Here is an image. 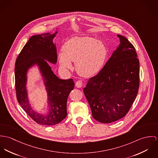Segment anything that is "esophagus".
<instances>
[{"label": "esophagus", "instance_id": "1", "mask_svg": "<svg viewBox=\"0 0 158 158\" xmlns=\"http://www.w3.org/2000/svg\"><path fill=\"white\" fill-rule=\"evenodd\" d=\"M82 85H83V84H82V82L81 81H78L76 82V87L81 88L82 87Z\"/></svg>", "mask_w": 158, "mask_h": 158}]
</instances>
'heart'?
Returning a JSON list of instances; mask_svg holds the SVG:
<instances>
[{"instance_id": "b5f03b06", "label": "heart", "mask_w": 158, "mask_h": 158, "mask_svg": "<svg viewBox=\"0 0 158 158\" xmlns=\"http://www.w3.org/2000/svg\"><path fill=\"white\" fill-rule=\"evenodd\" d=\"M108 51L105 45L90 37H74L63 47V52L58 54L60 67L71 70V62L81 76L88 77L97 74L105 64Z\"/></svg>"}]
</instances>
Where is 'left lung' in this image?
I'll return each instance as SVG.
<instances>
[{
  "instance_id": "1",
  "label": "left lung",
  "mask_w": 158,
  "mask_h": 158,
  "mask_svg": "<svg viewBox=\"0 0 158 158\" xmlns=\"http://www.w3.org/2000/svg\"><path fill=\"white\" fill-rule=\"evenodd\" d=\"M117 36L119 45L102 70L83 88L93 118L104 123L127 114L139 85V61L136 50L125 37Z\"/></svg>"
}]
</instances>
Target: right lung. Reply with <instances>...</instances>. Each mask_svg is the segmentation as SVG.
Returning <instances> with one entry per match:
<instances>
[{
	"mask_svg": "<svg viewBox=\"0 0 158 158\" xmlns=\"http://www.w3.org/2000/svg\"><path fill=\"white\" fill-rule=\"evenodd\" d=\"M47 33L31 36L18 56L15 64V83L19 104L35 123L54 125L67 116V102L71 91L74 88L72 79H60L48 62L57 63L56 43L53 39L58 33ZM36 66L40 71L48 95L46 112L38 113L30 104L27 87V73Z\"/></svg>",
	"mask_w": 158,
	"mask_h": 158,
	"instance_id": "right-lung-1",
	"label": "right lung"
}]
</instances>
